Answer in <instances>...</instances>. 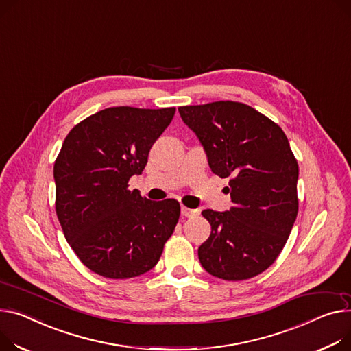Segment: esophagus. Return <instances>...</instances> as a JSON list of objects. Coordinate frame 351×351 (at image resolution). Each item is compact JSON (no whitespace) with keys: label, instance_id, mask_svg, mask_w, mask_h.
<instances>
[{"label":"esophagus","instance_id":"1","mask_svg":"<svg viewBox=\"0 0 351 351\" xmlns=\"http://www.w3.org/2000/svg\"><path fill=\"white\" fill-rule=\"evenodd\" d=\"M180 212H182V216H184V217H195V216H197V215H199L197 210L189 208V207H186V206H182Z\"/></svg>","mask_w":351,"mask_h":351}]
</instances>
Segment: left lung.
<instances>
[{"label":"left lung","instance_id":"obj_1","mask_svg":"<svg viewBox=\"0 0 351 351\" xmlns=\"http://www.w3.org/2000/svg\"><path fill=\"white\" fill-rule=\"evenodd\" d=\"M179 112L199 136L213 173L230 178L228 212H202L212 226L199 247L202 267L226 281L264 272L287 244L299 208V167L285 132L239 101L183 106Z\"/></svg>","mask_w":351,"mask_h":351}]
</instances>
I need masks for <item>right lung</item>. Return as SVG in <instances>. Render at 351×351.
Instances as JSON below:
<instances>
[{"label": "right lung", "mask_w": 351, "mask_h": 351, "mask_svg": "<svg viewBox=\"0 0 351 351\" xmlns=\"http://www.w3.org/2000/svg\"><path fill=\"white\" fill-rule=\"evenodd\" d=\"M176 108L110 107L76 124L55 160L56 215L79 260L110 279L143 275L159 261L180 216L175 199L128 189Z\"/></svg>", "instance_id": "obj_1"}]
</instances>
